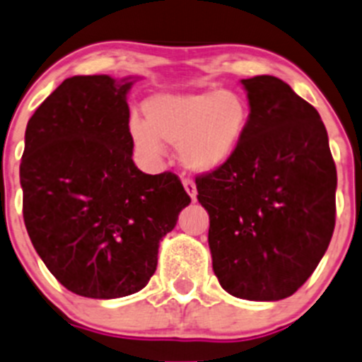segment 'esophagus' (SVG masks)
<instances>
[{
	"label": "esophagus",
	"mask_w": 362,
	"mask_h": 362,
	"mask_svg": "<svg viewBox=\"0 0 362 362\" xmlns=\"http://www.w3.org/2000/svg\"><path fill=\"white\" fill-rule=\"evenodd\" d=\"M182 184H184L185 191H187V194L191 196V199L194 202L196 199V184L194 182H192L191 178H184V180H182Z\"/></svg>",
	"instance_id": "34e87169"
}]
</instances>
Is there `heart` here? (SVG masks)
Segmentation results:
<instances>
[{
	"instance_id": "heart-1",
	"label": "heart",
	"mask_w": 362,
	"mask_h": 362,
	"mask_svg": "<svg viewBox=\"0 0 362 362\" xmlns=\"http://www.w3.org/2000/svg\"><path fill=\"white\" fill-rule=\"evenodd\" d=\"M146 122L129 120V134L136 146L159 156L160 139L178 145L185 168L209 173L223 168L237 152L251 110L240 93L206 90L194 93H160L145 104Z\"/></svg>"
}]
</instances>
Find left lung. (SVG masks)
Masks as SVG:
<instances>
[{
  "instance_id": "left-lung-1",
  "label": "left lung",
  "mask_w": 362,
  "mask_h": 362,
  "mask_svg": "<svg viewBox=\"0 0 362 362\" xmlns=\"http://www.w3.org/2000/svg\"><path fill=\"white\" fill-rule=\"evenodd\" d=\"M251 117L235 156L196 177L214 274L233 297L281 300L320 263L336 223V166L318 111L274 76L242 79Z\"/></svg>"
}]
</instances>
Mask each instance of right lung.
<instances>
[{
	"label": "right lung",
	"instance_id": "1",
	"mask_svg": "<svg viewBox=\"0 0 362 362\" xmlns=\"http://www.w3.org/2000/svg\"><path fill=\"white\" fill-rule=\"evenodd\" d=\"M134 81L74 76L37 107L21 160L23 216L35 251L70 292L118 299L145 288L159 242L191 203L171 171L132 160Z\"/></svg>",
	"mask_w": 362,
	"mask_h": 362
}]
</instances>
